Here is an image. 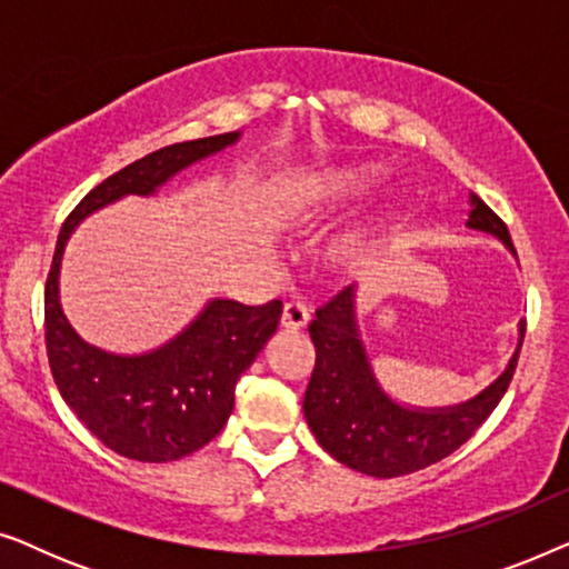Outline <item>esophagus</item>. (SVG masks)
I'll use <instances>...</instances> for the list:
<instances>
[{"instance_id":"1","label":"esophagus","mask_w":569,"mask_h":569,"mask_svg":"<svg viewBox=\"0 0 569 569\" xmlns=\"http://www.w3.org/2000/svg\"><path fill=\"white\" fill-rule=\"evenodd\" d=\"M310 321V313H308V306H302V302H284V310H282V329L287 331H300L306 329Z\"/></svg>"}]
</instances>
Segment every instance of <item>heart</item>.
<instances>
[{"mask_svg": "<svg viewBox=\"0 0 569 569\" xmlns=\"http://www.w3.org/2000/svg\"><path fill=\"white\" fill-rule=\"evenodd\" d=\"M376 168L368 166H331L302 178L295 186L290 204L300 220H323L339 209L355 204L370 183L376 181ZM391 224V207L378 204L347 224L329 243L326 263L337 274H357L376 259L383 236Z\"/></svg>", "mask_w": 569, "mask_h": 569, "instance_id": "obj_1", "label": "heart"}]
</instances>
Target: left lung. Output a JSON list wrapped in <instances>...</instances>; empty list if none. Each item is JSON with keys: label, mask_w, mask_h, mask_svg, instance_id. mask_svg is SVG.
<instances>
[{"label": "left lung", "mask_w": 569, "mask_h": 569, "mask_svg": "<svg viewBox=\"0 0 569 569\" xmlns=\"http://www.w3.org/2000/svg\"><path fill=\"white\" fill-rule=\"evenodd\" d=\"M469 204L466 224L500 238L512 251L508 224L477 193ZM308 331L316 345V368L302 399L310 432L339 463L368 477L393 479L442 461L492 415L516 372L526 323H518V347L495 383L469 401L435 409L399 403L378 383L357 326L355 284L318 308Z\"/></svg>", "instance_id": "obj_1"}]
</instances>
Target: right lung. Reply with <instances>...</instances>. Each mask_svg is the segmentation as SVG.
<instances>
[{"label":"right lung","mask_w":569,"mask_h":569,"mask_svg":"<svg viewBox=\"0 0 569 569\" xmlns=\"http://www.w3.org/2000/svg\"><path fill=\"white\" fill-rule=\"evenodd\" d=\"M240 131L178 142L121 168L67 217L46 279V352L57 388L77 419L119 456L144 463L176 461L204 448L228 422L236 383L277 331L282 300L243 306L212 298L166 345L144 355L92 347L67 321L59 269L69 236L84 217L123 197H152L176 173L236 144Z\"/></svg>","instance_id":"obj_1"}]
</instances>
